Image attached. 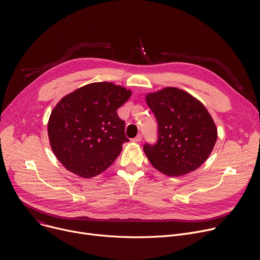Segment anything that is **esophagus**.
<instances>
[{
    "instance_id": "esophagus-1",
    "label": "esophagus",
    "mask_w": 260,
    "mask_h": 260,
    "mask_svg": "<svg viewBox=\"0 0 260 260\" xmlns=\"http://www.w3.org/2000/svg\"><path fill=\"white\" fill-rule=\"evenodd\" d=\"M142 140V135L141 134H139L137 137H135L134 139H133V141H135V142H140Z\"/></svg>"
}]
</instances>
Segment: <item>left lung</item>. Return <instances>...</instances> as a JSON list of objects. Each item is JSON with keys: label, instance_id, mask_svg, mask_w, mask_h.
<instances>
[{"label": "left lung", "instance_id": "obj_1", "mask_svg": "<svg viewBox=\"0 0 260 260\" xmlns=\"http://www.w3.org/2000/svg\"><path fill=\"white\" fill-rule=\"evenodd\" d=\"M145 100L158 122V140L143 146L152 166L172 177L198 169L217 140V128L208 109L176 87L148 93Z\"/></svg>", "mask_w": 260, "mask_h": 260}]
</instances>
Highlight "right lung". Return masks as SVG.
<instances>
[{
  "mask_svg": "<svg viewBox=\"0 0 260 260\" xmlns=\"http://www.w3.org/2000/svg\"><path fill=\"white\" fill-rule=\"evenodd\" d=\"M132 91L108 82H95L65 95L54 106L48 121L53 154L74 174L91 178L105 171L119 156L125 122L117 109Z\"/></svg>",
  "mask_w": 260,
  "mask_h": 260,
  "instance_id": "add662e5",
  "label": "right lung"
}]
</instances>
